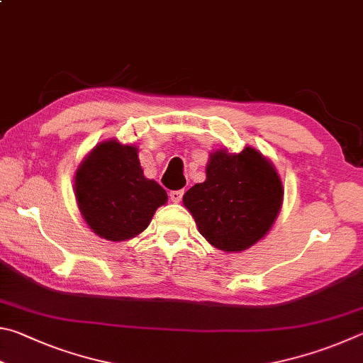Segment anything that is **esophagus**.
I'll list each match as a JSON object with an SVG mask.
<instances>
[{
  "label": "esophagus",
  "mask_w": 363,
  "mask_h": 363,
  "mask_svg": "<svg viewBox=\"0 0 363 363\" xmlns=\"http://www.w3.org/2000/svg\"><path fill=\"white\" fill-rule=\"evenodd\" d=\"M169 198L172 202H175V204H178V202L182 201L183 198V189H177V191H170L169 193Z\"/></svg>",
  "instance_id": "1"
}]
</instances>
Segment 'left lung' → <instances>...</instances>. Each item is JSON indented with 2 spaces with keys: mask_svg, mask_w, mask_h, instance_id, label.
<instances>
[{
  "mask_svg": "<svg viewBox=\"0 0 363 363\" xmlns=\"http://www.w3.org/2000/svg\"><path fill=\"white\" fill-rule=\"evenodd\" d=\"M282 182L257 150L238 155L217 151L207 165V180L183 196L199 233L225 252L258 242L274 223L282 204Z\"/></svg>",
  "mask_w": 363,
  "mask_h": 363,
  "instance_id": "left-lung-1",
  "label": "left lung"
}]
</instances>
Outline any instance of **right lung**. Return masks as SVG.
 I'll use <instances>...</instances> for the list:
<instances>
[{
  "mask_svg": "<svg viewBox=\"0 0 363 363\" xmlns=\"http://www.w3.org/2000/svg\"><path fill=\"white\" fill-rule=\"evenodd\" d=\"M76 201L94 233L108 240H125L142 233L167 193L145 178L137 148L118 142L95 146L74 178Z\"/></svg>",
  "mask_w": 363,
  "mask_h": 363,
  "instance_id": "obj_1",
  "label": "right lung"
}]
</instances>
